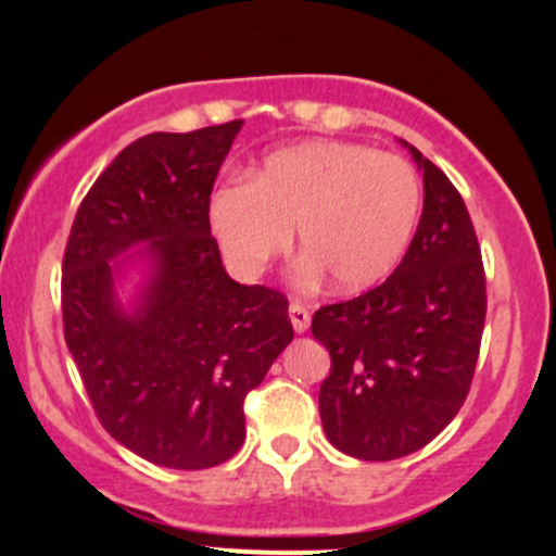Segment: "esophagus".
<instances>
[{
  "mask_svg": "<svg viewBox=\"0 0 556 556\" xmlns=\"http://www.w3.org/2000/svg\"><path fill=\"white\" fill-rule=\"evenodd\" d=\"M290 321H292V329H295L298 334H303L311 324L308 308H305L303 303H290Z\"/></svg>",
  "mask_w": 556,
  "mask_h": 556,
  "instance_id": "34e87169",
  "label": "esophagus"
}]
</instances>
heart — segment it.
I'll return each instance as SVG.
<instances>
[{
    "mask_svg": "<svg viewBox=\"0 0 556 556\" xmlns=\"http://www.w3.org/2000/svg\"><path fill=\"white\" fill-rule=\"evenodd\" d=\"M420 180L397 154L344 140H311L274 151L248 180L208 198V222L229 269L256 279L298 235L308 274L337 292L384 282L410 245Z\"/></svg>",
    "mask_w": 556,
    "mask_h": 556,
    "instance_id": "1",
    "label": "heart"
}]
</instances>
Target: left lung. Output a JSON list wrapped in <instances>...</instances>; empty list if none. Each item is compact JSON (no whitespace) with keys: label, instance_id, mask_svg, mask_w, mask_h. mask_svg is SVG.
I'll list each match as a JSON object with an SVG mask.
<instances>
[{"label":"left lung","instance_id":"left-lung-1","mask_svg":"<svg viewBox=\"0 0 556 556\" xmlns=\"http://www.w3.org/2000/svg\"><path fill=\"white\" fill-rule=\"evenodd\" d=\"M424 214L384 285L324 305L311 331L331 355L318 389L324 431L358 460H397L457 416L473 381L486 277L468 208L450 177L416 146Z\"/></svg>","mask_w":556,"mask_h":556}]
</instances>
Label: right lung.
Here are the masks:
<instances>
[{
    "mask_svg": "<svg viewBox=\"0 0 556 556\" xmlns=\"http://www.w3.org/2000/svg\"><path fill=\"white\" fill-rule=\"evenodd\" d=\"M242 119L138 138L83 198L62 261L65 342L101 426L143 460L203 470L245 439L242 402L292 342L282 292L225 271L208 198ZM132 268L124 308L116 285Z\"/></svg>",
    "mask_w": 556,
    "mask_h": 556,
    "instance_id": "right-lung-1",
    "label": "right lung"
}]
</instances>
